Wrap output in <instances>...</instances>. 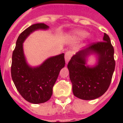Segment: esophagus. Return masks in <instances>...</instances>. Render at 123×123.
<instances>
[{"mask_svg":"<svg viewBox=\"0 0 123 123\" xmlns=\"http://www.w3.org/2000/svg\"><path fill=\"white\" fill-rule=\"evenodd\" d=\"M72 55H73V53L71 51H68V52H66L65 54V61L66 63L68 64V62L69 61V60L71 59V57H72Z\"/></svg>","mask_w":123,"mask_h":123,"instance_id":"esophagus-1","label":"esophagus"}]
</instances>
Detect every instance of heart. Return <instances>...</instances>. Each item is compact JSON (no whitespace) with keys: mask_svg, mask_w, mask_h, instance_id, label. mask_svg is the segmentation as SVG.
<instances>
[{"mask_svg":"<svg viewBox=\"0 0 123 123\" xmlns=\"http://www.w3.org/2000/svg\"><path fill=\"white\" fill-rule=\"evenodd\" d=\"M88 34H88L87 32L84 31H75L73 32L72 36L75 39L80 40V39L86 38L88 36Z\"/></svg>","mask_w":123,"mask_h":123,"instance_id":"obj_1","label":"heart"}]
</instances>
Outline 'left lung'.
I'll use <instances>...</instances> for the list:
<instances>
[{
  "label": "left lung",
  "mask_w": 123,
  "mask_h": 123,
  "mask_svg": "<svg viewBox=\"0 0 123 123\" xmlns=\"http://www.w3.org/2000/svg\"><path fill=\"white\" fill-rule=\"evenodd\" d=\"M114 50L110 37L104 33L103 41L89 44L71 58L68 64L73 94L84 100L100 97L107 91L114 71ZM91 55H96L97 62L93 67L86 65Z\"/></svg>",
  "instance_id": "left-lung-1"
}]
</instances>
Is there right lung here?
Masks as SVG:
<instances>
[{"instance_id":"add662e5","label":"right lung","mask_w":123,"mask_h":123,"mask_svg":"<svg viewBox=\"0 0 123 123\" xmlns=\"http://www.w3.org/2000/svg\"><path fill=\"white\" fill-rule=\"evenodd\" d=\"M48 28L44 24L29 27L18 36L12 52L11 69L12 81L22 97L34 104L44 103L50 99L60 71L65 66L64 54L50 57L36 67H32L27 62L24 42L35 31L47 30Z\"/></svg>"}]
</instances>
